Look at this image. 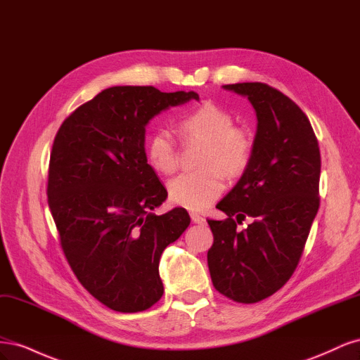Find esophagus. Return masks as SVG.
I'll list each match as a JSON object with an SVG mask.
<instances>
[{"mask_svg": "<svg viewBox=\"0 0 360 360\" xmlns=\"http://www.w3.org/2000/svg\"><path fill=\"white\" fill-rule=\"evenodd\" d=\"M191 219H192V222L193 224H205V217H202V216H200L198 213H191Z\"/></svg>", "mask_w": 360, "mask_h": 360, "instance_id": "1", "label": "esophagus"}]
</instances>
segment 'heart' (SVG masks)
<instances>
[{
    "instance_id": "obj_1",
    "label": "heart",
    "mask_w": 360,
    "mask_h": 360,
    "mask_svg": "<svg viewBox=\"0 0 360 360\" xmlns=\"http://www.w3.org/2000/svg\"><path fill=\"white\" fill-rule=\"evenodd\" d=\"M179 132L184 139L204 141V168L181 172L168 183L174 204L191 210L209 207L225 189V174L237 177L252 158V139L243 129L234 127L233 115L214 103H205L183 115ZM150 167L160 174H172L179 165L177 141L167 127H158L146 141Z\"/></svg>"
}]
</instances>
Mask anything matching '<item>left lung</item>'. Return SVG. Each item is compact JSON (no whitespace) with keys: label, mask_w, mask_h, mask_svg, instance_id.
Here are the masks:
<instances>
[{"label":"left lung","mask_w":360,"mask_h":360,"mask_svg":"<svg viewBox=\"0 0 360 360\" xmlns=\"http://www.w3.org/2000/svg\"><path fill=\"white\" fill-rule=\"evenodd\" d=\"M248 97L257 114L252 158L209 219L207 252L214 288L238 303H255L291 278L319 212L321 158L308 117L290 97L261 82L222 85ZM253 219L243 231L236 224Z\"/></svg>","instance_id":"1"}]
</instances>
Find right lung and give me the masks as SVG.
Instances as JSON below:
<instances>
[{"label": "right lung", "instance_id": "right-lung-1", "mask_svg": "<svg viewBox=\"0 0 360 360\" xmlns=\"http://www.w3.org/2000/svg\"><path fill=\"white\" fill-rule=\"evenodd\" d=\"M195 91L110 86L72 112L53 139L48 202L61 248L82 287L118 312L146 311L162 297L159 259L191 224L176 207L151 213L168 192L147 163L146 127Z\"/></svg>", "mask_w": 360, "mask_h": 360}]
</instances>
